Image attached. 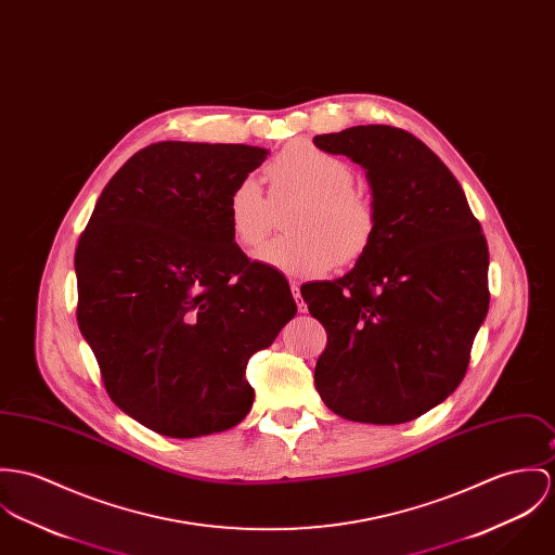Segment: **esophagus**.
Masks as SVG:
<instances>
[{"label": "esophagus", "instance_id": "obj_1", "mask_svg": "<svg viewBox=\"0 0 555 555\" xmlns=\"http://www.w3.org/2000/svg\"><path fill=\"white\" fill-rule=\"evenodd\" d=\"M291 291H293V297H295V301H297V307H299V311H301V313H305V311H307V302L302 301L299 282H291Z\"/></svg>", "mask_w": 555, "mask_h": 555}]
</instances>
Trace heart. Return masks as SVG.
Masks as SVG:
<instances>
[{
    "label": "heart",
    "instance_id": "b5f03b06",
    "mask_svg": "<svg viewBox=\"0 0 555 555\" xmlns=\"http://www.w3.org/2000/svg\"><path fill=\"white\" fill-rule=\"evenodd\" d=\"M271 202L297 197L286 229L293 233L267 242L256 258L288 275H322L335 264L348 267L371 248L377 229L375 205L353 186V169L344 158L309 142H293L264 169ZM254 178L240 180L227 202L233 240L256 248L273 224V205Z\"/></svg>",
    "mask_w": 555,
    "mask_h": 555
}]
</instances>
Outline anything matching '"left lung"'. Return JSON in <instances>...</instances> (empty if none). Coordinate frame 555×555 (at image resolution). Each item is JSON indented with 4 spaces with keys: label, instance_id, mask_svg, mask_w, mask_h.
Instances as JSON below:
<instances>
[{
    "label": "left lung",
    "instance_id": "obj_1",
    "mask_svg": "<svg viewBox=\"0 0 555 555\" xmlns=\"http://www.w3.org/2000/svg\"><path fill=\"white\" fill-rule=\"evenodd\" d=\"M313 144L366 169L377 214L352 271L301 286L328 335L315 390L352 422H411L466 373L490 305L486 235L454 173L403 129L358 125Z\"/></svg>",
    "mask_w": 555,
    "mask_h": 555
}]
</instances>
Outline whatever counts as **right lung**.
I'll use <instances>...</instances> for the list:
<instances>
[{
	"label": "right lung",
	"instance_id": "right-lung-1",
	"mask_svg": "<svg viewBox=\"0 0 555 555\" xmlns=\"http://www.w3.org/2000/svg\"><path fill=\"white\" fill-rule=\"evenodd\" d=\"M269 152L158 142L107 182L76 248L78 326L109 399L158 435L240 424L253 353L297 313L286 278L235 244L227 202Z\"/></svg>",
	"mask_w": 555,
	"mask_h": 555
}]
</instances>
